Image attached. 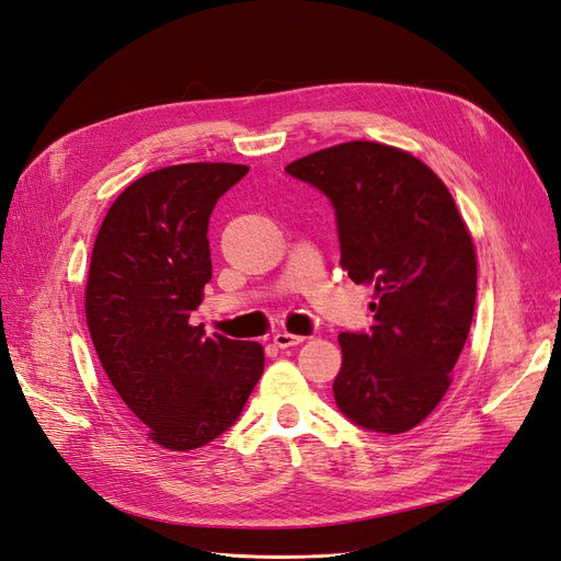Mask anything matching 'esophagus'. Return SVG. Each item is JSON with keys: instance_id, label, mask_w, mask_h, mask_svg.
Here are the masks:
<instances>
[{"instance_id": "34e87169", "label": "esophagus", "mask_w": 561, "mask_h": 561, "mask_svg": "<svg viewBox=\"0 0 561 561\" xmlns=\"http://www.w3.org/2000/svg\"><path fill=\"white\" fill-rule=\"evenodd\" d=\"M273 342H275V346H279V348H288V346L302 344L305 337H302V335H291V333H277V335L273 337Z\"/></svg>"}]
</instances>
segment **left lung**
I'll return each mask as SVG.
<instances>
[{
  "instance_id": "8db88e82",
  "label": "left lung",
  "mask_w": 561,
  "mask_h": 561,
  "mask_svg": "<svg viewBox=\"0 0 561 561\" xmlns=\"http://www.w3.org/2000/svg\"><path fill=\"white\" fill-rule=\"evenodd\" d=\"M337 215L340 265L375 288L369 333H342L333 392L356 425L402 434L444 400L476 305V249L448 186L392 145L340 142L286 165Z\"/></svg>"
}]
</instances>
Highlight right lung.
Masks as SVG:
<instances>
[{
    "mask_svg": "<svg viewBox=\"0 0 561 561\" xmlns=\"http://www.w3.org/2000/svg\"><path fill=\"white\" fill-rule=\"evenodd\" d=\"M242 163H178L138 178L103 217L85 284V317L108 381L148 437L194 450L236 423L263 375V346L205 337L190 317L213 279L217 198Z\"/></svg>",
    "mask_w": 561,
    "mask_h": 561,
    "instance_id": "add662e5",
    "label": "right lung"
}]
</instances>
